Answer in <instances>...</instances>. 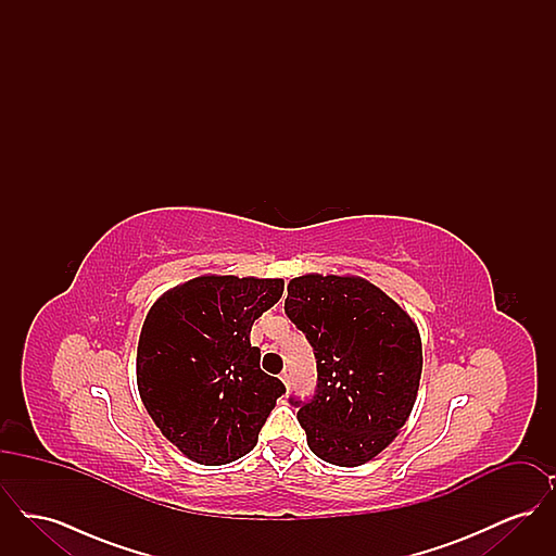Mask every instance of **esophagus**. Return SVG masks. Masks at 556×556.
<instances>
[{"instance_id": "34e87169", "label": "esophagus", "mask_w": 556, "mask_h": 556, "mask_svg": "<svg viewBox=\"0 0 556 556\" xmlns=\"http://www.w3.org/2000/svg\"><path fill=\"white\" fill-rule=\"evenodd\" d=\"M281 381H283V386H286V390H290L291 377H290V372H288V370H283V372H281Z\"/></svg>"}]
</instances>
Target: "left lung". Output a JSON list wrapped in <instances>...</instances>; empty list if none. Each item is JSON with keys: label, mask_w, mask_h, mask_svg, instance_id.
Segmentation results:
<instances>
[{"label": "left lung", "mask_w": 556, "mask_h": 556, "mask_svg": "<svg viewBox=\"0 0 556 556\" xmlns=\"http://www.w3.org/2000/svg\"><path fill=\"white\" fill-rule=\"evenodd\" d=\"M286 315L317 358V394L300 406L308 448L338 467L372 460L396 440L417 402L424 348L417 323L356 275L293 277Z\"/></svg>", "instance_id": "8db88e82"}]
</instances>
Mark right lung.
Returning <instances> with one entry per match:
<instances>
[{
    "label": "right lung",
    "instance_id": "obj_1",
    "mask_svg": "<svg viewBox=\"0 0 556 556\" xmlns=\"http://www.w3.org/2000/svg\"><path fill=\"white\" fill-rule=\"evenodd\" d=\"M283 279L200 275L164 291L143 320L137 390L162 435L200 465H227L256 446L286 386L250 344Z\"/></svg>",
    "mask_w": 556,
    "mask_h": 556
}]
</instances>
